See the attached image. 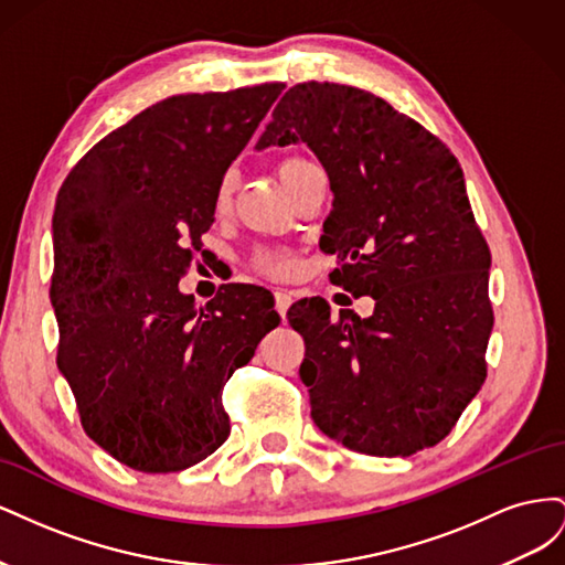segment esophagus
I'll use <instances>...</instances> for the list:
<instances>
[{
    "mask_svg": "<svg viewBox=\"0 0 565 565\" xmlns=\"http://www.w3.org/2000/svg\"><path fill=\"white\" fill-rule=\"evenodd\" d=\"M289 303H292V295L285 292V289H278V292H276V311L280 316H285L287 309H289Z\"/></svg>",
    "mask_w": 565,
    "mask_h": 565,
    "instance_id": "obj_1",
    "label": "esophagus"
}]
</instances>
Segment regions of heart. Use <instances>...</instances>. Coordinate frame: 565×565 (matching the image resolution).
<instances>
[{
	"label": "heart",
	"mask_w": 565,
	"mask_h": 565,
	"mask_svg": "<svg viewBox=\"0 0 565 565\" xmlns=\"http://www.w3.org/2000/svg\"><path fill=\"white\" fill-rule=\"evenodd\" d=\"M303 162H306L303 158H287V160H282V162L278 164V177H280V181L287 185V181L292 179V174H295V169L301 167ZM228 195H231V181L226 179L224 183L218 185V193H216V204H218V207H221V204H226ZM254 264H256V268H259V270L270 273V276H285V273H289V268H292V262H289V256L282 254V252H278V249H262V252H256Z\"/></svg>",
	"instance_id": "heart-1"
}]
</instances>
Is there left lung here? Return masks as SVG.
I'll use <instances>...</instances> for the list:
<instances>
[{
    "mask_svg": "<svg viewBox=\"0 0 565 565\" xmlns=\"http://www.w3.org/2000/svg\"><path fill=\"white\" fill-rule=\"evenodd\" d=\"M303 141L334 193L320 249L330 280L370 295V318L313 297L292 303L318 429L349 450L409 457L446 438L486 382L490 249L450 148L370 92L303 82L256 150Z\"/></svg>",
    "mask_w": 565,
    "mask_h": 565,
    "instance_id": "1",
    "label": "left lung"
}]
</instances>
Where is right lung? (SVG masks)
I'll return each mask as SVG.
<instances>
[{"instance_id":"add662e5","label":"right lung","mask_w":565,"mask_h":565,"mask_svg":"<svg viewBox=\"0 0 565 565\" xmlns=\"http://www.w3.org/2000/svg\"><path fill=\"white\" fill-rule=\"evenodd\" d=\"M282 89L164 98L100 139L58 191L56 363L84 431L136 471L188 469L228 438L221 393L280 322L264 287L226 285L198 309L179 278Z\"/></svg>"}]
</instances>
